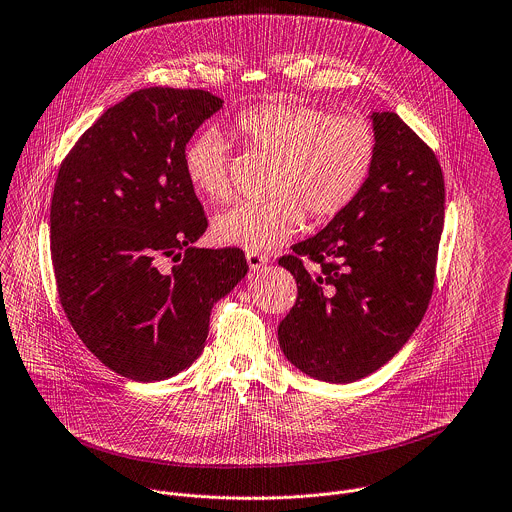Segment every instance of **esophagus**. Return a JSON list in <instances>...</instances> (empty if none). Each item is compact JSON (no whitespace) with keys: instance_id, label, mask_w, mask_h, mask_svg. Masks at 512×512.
Listing matches in <instances>:
<instances>
[{"instance_id":"1","label":"esophagus","mask_w":512,"mask_h":512,"mask_svg":"<svg viewBox=\"0 0 512 512\" xmlns=\"http://www.w3.org/2000/svg\"><path fill=\"white\" fill-rule=\"evenodd\" d=\"M247 263H249V269H251V271H259L263 265L269 263V259H267L265 255H261V253L249 251V253H247Z\"/></svg>"}]
</instances>
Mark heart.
Wrapping results in <instances>:
<instances>
[{"label":"heart","instance_id":"b5f03b06","mask_svg":"<svg viewBox=\"0 0 512 512\" xmlns=\"http://www.w3.org/2000/svg\"><path fill=\"white\" fill-rule=\"evenodd\" d=\"M235 129L253 155L275 161L269 203H245L219 213L211 233L221 245L253 253L287 243L303 223L343 213L363 191L377 153L371 123L359 115H333L307 103L267 101L243 109ZM189 185L211 203L233 199L231 153L217 131L197 133L185 147Z\"/></svg>","mask_w":512,"mask_h":512}]
</instances>
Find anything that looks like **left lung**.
<instances>
[{
  "instance_id": "1",
  "label": "left lung",
  "mask_w": 512,
  "mask_h": 512,
  "mask_svg": "<svg viewBox=\"0 0 512 512\" xmlns=\"http://www.w3.org/2000/svg\"><path fill=\"white\" fill-rule=\"evenodd\" d=\"M371 117L377 153L363 191L279 259L297 281V301L279 323L281 351L327 383L359 381L391 361L435 287L445 225L439 159L397 113ZM303 258L318 271L305 270Z\"/></svg>"
}]
</instances>
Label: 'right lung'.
Listing matches in <instances>:
<instances>
[{"mask_svg":"<svg viewBox=\"0 0 512 512\" xmlns=\"http://www.w3.org/2000/svg\"><path fill=\"white\" fill-rule=\"evenodd\" d=\"M221 105L203 89L133 91L61 161L49 211L59 301L83 345L125 379L187 369L205 347L213 303L249 271L237 247L191 245L207 217L183 153Z\"/></svg>","mask_w":512,"mask_h":512,"instance_id":"1","label":"right lung"}]
</instances>
